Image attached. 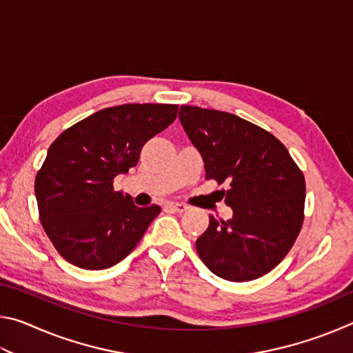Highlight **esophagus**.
Segmentation results:
<instances>
[{"mask_svg":"<svg viewBox=\"0 0 353 353\" xmlns=\"http://www.w3.org/2000/svg\"><path fill=\"white\" fill-rule=\"evenodd\" d=\"M168 207L171 208L172 212H177V213H183V212L188 210V205L179 204V202H171V204H168Z\"/></svg>","mask_w":353,"mask_h":353,"instance_id":"esophagus-1","label":"esophagus"}]
</instances>
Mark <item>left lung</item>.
Masks as SVG:
<instances>
[{
  "instance_id": "left-lung-1",
  "label": "left lung",
  "mask_w": 353,
  "mask_h": 353,
  "mask_svg": "<svg viewBox=\"0 0 353 353\" xmlns=\"http://www.w3.org/2000/svg\"><path fill=\"white\" fill-rule=\"evenodd\" d=\"M179 119L204 160L205 179L230 182V219L210 216L196 250L213 274L248 282L274 270L301 232L305 179L272 134L227 112L182 105Z\"/></svg>"
}]
</instances>
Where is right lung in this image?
<instances>
[{
  "instance_id": "right-lung-1",
  "label": "right lung",
  "mask_w": 353,
  "mask_h": 353,
  "mask_svg": "<svg viewBox=\"0 0 353 353\" xmlns=\"http://www.w3.org/2000/svg\"><path fill=\"white\" fill-rule=\"evenodd\" d=\"M177 117L174 104H123L87 117L57 137L35 177L41 225L71 265L99 271L132 252L159 205L137 207L113 179L137 165L148 140Z\"/></svg>"
}]
</instances>
